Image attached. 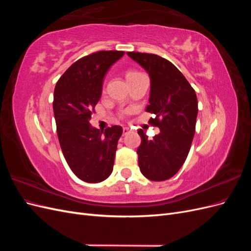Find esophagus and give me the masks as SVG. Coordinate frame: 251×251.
Returning a JSON list of instances; mask_svg holds the SVG:
<instances>
[{"label": "esophagus", "mask_w": 251, "mask_h": 251, "mask_svg": "<svg viewBox=\"0 0 251 251\" xmlns=\"http://www.w3.org/2000/svg\"><path fill=\"white\" fill-rule=\"evenodd\" d=\"M123 132H124V135H126L128 132H130V127L124 126V128H123Z\"/></svg>", "instance_id": "34e87169"}]
</instances>
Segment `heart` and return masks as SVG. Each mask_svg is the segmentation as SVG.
Masks as SVG:
<instances>
[{
  "instance_id": "obj_1",
  "label": "heart",
  "mask_w": 251,
  "mask_h": 251,
  "mask_svg": "<svg viewBox=\"0 0 251 251\" xmlns=\"http://www.w3.org/2000/svg\"><path fill=\"white\" fill-rule=\"evenodd\" d=\"M138 74H140V72L135 71V70H128V71L126 72V79L131 78V77H133V76H136V75H138Z\"/></svg>"
}]
</instances>
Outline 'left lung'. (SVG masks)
<instances>
[{
	"label": "left lung",
	"mask_w": 251,
	"mask_h": 251,
	"mask_svg": "<svg viewBox=\"0 0 251 251\" xmlns=\"http://www.w3.org/2000/svg\"><path fill=\"white\" fill-rule=\"evenodd\" d=\"M144 68L151 78L150 104L154 114L149 123L160 133L151 140L139 128L141 144L137 149L142 175L151 181L172 178L183 165L191 150L198 115V100L193 87L170 60L151 53L127 52Z\"/></svg>",
	"instance_id": "obj_1"
}]
</instances>
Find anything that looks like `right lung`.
<instances>
[{
  "instance_id": "add662e5",
  "label": "right lung",
  "mask_w": 251,
  "mask_h": 251,
  "mask_svg": "<svg viewBox=\"0 0 251 251\" xmlns=\"http://www.w3.org/2000/svg\"><path fill=\"white\" fill-rule=\"evenodd\" d=\"M124 54L112 50L83 56L68 68L54 89L53 112L60 148L75 176L88 183L105 180L113 171L123 127L113 126L100 132L90 120L105 73Z\"/></svg>"
}]
</instances>
